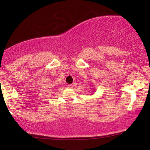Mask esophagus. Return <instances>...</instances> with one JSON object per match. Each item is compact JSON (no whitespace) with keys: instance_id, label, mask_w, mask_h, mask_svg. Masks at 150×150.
Returning <instances> with one entry per match:
<instances>
[{"instance_id":"obj_1","label":"esophagus","mask_w":150,"mask_h":150,"mask_svg":"<svg viewBox=\"0 0 150 150\" xmlns=\"http://www.w3.org/2000/svg\"><path fill=\"white\" fill-rule=\"evenodd\" d=\"M67 87H68L69 89H71V88L73 87V85H67Z\"/></svg>"}]
</instances>
